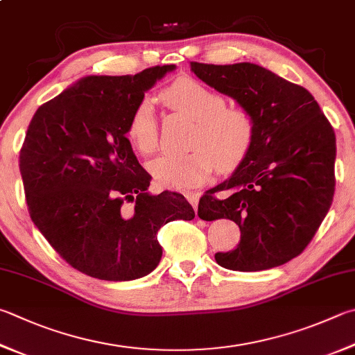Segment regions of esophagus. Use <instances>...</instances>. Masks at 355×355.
<instances>
[{"instance_id": "34e87169", "label": "esophagus", "mask_w": 355, "mask_h": 355, "mask_svg": "<svg viewBox=\"0 0 355 355\" xmlns=\"http://www.w3.org/2000/svg\"><path fill=\"white\" fill-rule=\"evenodd\" d=\"M184 197H186V200H188V202L192 205V208H194V211L197 212V206H198V194H196V192H186L184 194Z\"/></svg>"}]
</instances>
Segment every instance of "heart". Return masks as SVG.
<instances>
[{"label":"heart","instance_id":"b5f03b06","mask_svg":"<svg viewBox=\"0 0 355 355\" xmlns=\"http://www.w3.org/2000/svg\"><path fill=\"white\" fill-rule=\"evenodd\" d=\"M172 108L197 121L191 149L186 155H163L149 163L150 175L167 189L188 191L203 184L217 166L230 172L239 167L254 144L256 125L250 112L227 107L214 89L189 77L173 82L163 92ZM127 138L143 155L157 152L158 124L153 102L143 98L128 116Z\"/></svg>","mask_w":355,"mask_h":355}]
</instances>
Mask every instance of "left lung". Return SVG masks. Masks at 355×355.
<instances>
[{
	"label": "left lung",
	"instance_id": "left-lung-1",
	"mask_svg": "<svg viewBox=\"0 0 355 355\" xmlns=\"http://www.w3.org/2000/svg\"><path fill=\"white\" fill-rule=\"evenodd\" d=\"M191 69L256 125L248 157L200 198V218H230L241 228L237 248L216 253V262L236 272L282 266L304 251L332 205L334 128L306 88L254 63L191 62Z\"/></svg>",
	"mask_w": 355,
	"mask_h": 355
}]
</instances>
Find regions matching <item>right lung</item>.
Wrapping results in <instances>:
<instances>
[{
	"label": "right lung",
	"instance_id": "add662e5",
	"mask_svg": "<svg viewBox=\"0 0 355 355\" xmlns=\"http://www.w3.org/2000/svg\"><path fill=\"white\" fill-rule=\"evenodd\" d=\"M175 65L135 76H87L38 107L20 150L32 222L71 267L132 281L159 263L158 230L196 212L178 192L149 194L152 177L132 150L127 121Z\"/></svg>",
	"mask_w": 355,
	"mask_h": 355
}]
</instances>
